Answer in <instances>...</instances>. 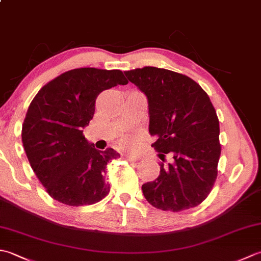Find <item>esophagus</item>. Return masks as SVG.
Returning a JSON list of instances; mask_svg holds the SVG:
<instances>
[{
    "label": "esophagus",
    "mask_w": 261,
    "mask_h": 261,
    "mask_svg": "<svg viewBox=\"0 0 261 261\" xmlns=\"http://www.w3.org/2000/svg\"><path fill=\"white\" fill-rule=\"evenodd\" d=\"M123 157H124V159L129 160V162H137L138 160V157L134 156V154H129V153H124Z\"/></svg>",
    "instance_id": "esophagus-1"
}]
</instances>
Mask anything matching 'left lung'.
Wrapping results in <instances>:
<instances>
[{"label":"left lung","instance_id":"1","mask_svg":"<svg viewBox=\"0 0 261 261\" xmlns=\"http://www.w3.org/2000/svg\"><path fill=\"white\" fill-rule=\"evenodd\" d=\"M145 94L149 109L151 147L164 160L160 174L142 185L152 206L179 212L197 206L207 197L218 176L221 154L219 119L210 97L196 82L173 70L146 66L124 71Z\"/></svg>","mask_w":261,"mask_h":261}]
</instances>
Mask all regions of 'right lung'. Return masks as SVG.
I'll list each match as a JSON object with an SVG mask.
<instances>
[{"label":"right lung","mask_w":261,"mask_h":261,"mask_svg":"<svg viewBox=\"0 0 261 261\" xmlns=\"http://www.w3.org/2000/svg\"><path fill=\"white\" fill-rule=\"evenodd\" d=\"M127 81L119 69L92 67L66 71L38 92L22 125V143L31 168L56 201L82 206L110 192L105 181L114 149L101 151L83 136L98 94Z\"/></svg>","instance_id":"1"}]
</instances>
